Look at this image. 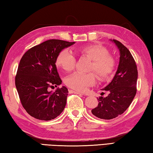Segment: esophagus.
Returning <instances> with one entry per match:
<instances>
[{"label": "esophagus", "mask_w": 153, "mask_h": 153, "mask_svg": "<svg viewBox=\"0 0 153 153\" xmlns=\"http://www.w3.org/2000/svg\"><path fill=\"white\" fill-rule=\"evenodd\" d=\"M69 92H71V93H74V94H82V95H84V94H83L82 92H78V91H74V90H69Z\"/></svg>", "instance_id": "obj_1"}]
</instances>
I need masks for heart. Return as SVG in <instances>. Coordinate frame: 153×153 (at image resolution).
Returning a JSON list of instances; mask_svg holds the SVG:
<instances>
[{"label":"heart","mask_w":153,"mask_h":153,"mask_svg":"<svg viewBox=\"0 0 153 153\" xmlns=\"http://www.w3.org/2000/svg\"><path fill=\"white\" fill-rule=\"evenodd\" d=\"M82 55L92 60L90 71H94L100 80H105L112 76L115 68V61L105 46L98 44L86 45L78 49ZM76 63V59L69 51H61L56 59V65L65 71L73 70ZM97 76L93 72L82 74L76 72L67 77L65 84L71 88L77 91H84L88 87L95 83Z\"/></svg>","instance_id":"obj_1"}]
</instances>
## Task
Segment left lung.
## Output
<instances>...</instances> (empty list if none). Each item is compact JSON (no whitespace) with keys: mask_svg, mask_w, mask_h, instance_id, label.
Instances as JSON below:
<instances>
[{"mask_svg":"<svg viewBox=\"0 0 153 153\" xmlns=\"http://www.w3.org/2000/svg\"><path fill=\"white\" fill-rule=\"evenodd\" d=\"M120 51V63L112 81L102 90L108 92L107 97L98 98V104L92 113L102 120H111L126 111L136 94L138 70L129 51L122 43L111 40Z\"/></svg>","mask_w":153,"mask_h":153,"instance_id":"obj_1","label":"left lung"}]
</instances>
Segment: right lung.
<instances>
[{"label": "right lung", "instance_id": "add662e5", "mask_svg": "<svg viewBox=\"0 0 153 153\" xmlns=\"http://www.w3.org/2000/svg\"><path fill=\"white\" fill-rule=\"evenodd\" d=\"M61 40H46L29 49L21 59L15 76V86L27 113L37 120L49 121L63 112L68 90L65 86L49 91L61 84L56 59L63 49L73 45Z\"/></svg>", "mask_w": 153, "mask_h": 153}]
</instances>
